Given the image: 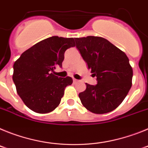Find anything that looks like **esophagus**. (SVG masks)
Masks as SVG:
<instances>
[{
	"label": "esophagus",
	"instance_id": "esophagus-1",
	"mask_svg": "<svg viewBox=\"0 0 148 148\" xmlns=\"http://www.w3.org/2000/svg\"><path fill=\"white\" fill-rule=\"evenodd\" d=\"M78 81L77 80V79H75V78H73V82H74V83H75V82H78Z\"/></svg>",
	"mask_w": 148,
	"mask_h": 148
}]
</instances>
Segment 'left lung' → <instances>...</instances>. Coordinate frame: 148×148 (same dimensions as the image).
Returning a JSON list of instances; mask_svg holds the SVG:
<instances>
[{
	"mask_svg": "<svg viewBox=\"0 0 148 148\" xmlns=\"http://www.w3.org/2000/svg\"><path fill=\"white\" fill-rule=\"evenodd\" d=\"M75 40L88 69L97 78L96 85L86 83V90L78 95L82 104L96 114L113 111L132 86L133 69L127 56L104 38L87 36Z\"/></svg>",
	"mask_w": 148,
	"mask_h": 148,
	"instance_id": "1",
	"label": "left lung"
}]
</instances>
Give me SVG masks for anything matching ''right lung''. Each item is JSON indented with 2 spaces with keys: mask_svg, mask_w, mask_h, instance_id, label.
Wrapping results in <instances>:
<instances>
[{
  "mask_svg": "<svg viewBox=\"0 0 148 148\" xmlns=\"http://www.w3.org/2000/svg\"><path fill=\"white\" fill-rule=\"evenodd\" d=\"M75 47L73 38L53 36L23 52L14 64L12 79L21 99L38 113L54 110L61 102L71 77L58 78L53 71L62 66L65 51Z\"/></svg>",
  "mask_w": 148,
  "mask_h": 148,
  "instance_id": "right-lung-1",
  "label": "right lung"
}]
</instances>
